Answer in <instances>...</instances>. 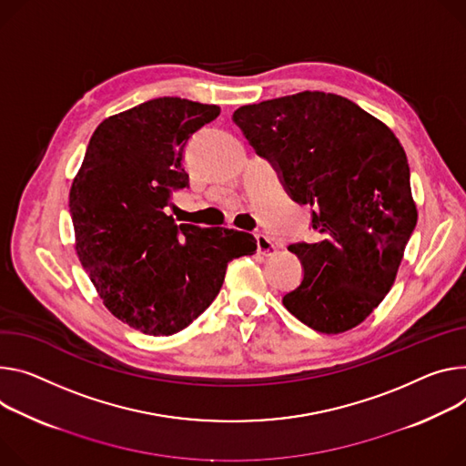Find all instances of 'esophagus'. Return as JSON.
Returning <instances> with one entry per match:
<instances>
[{"label": "esophagus", "instance_id": "1", "mask_svg": "<svg viewBox=\"0 0 466 466\" xmlns=\"http://www.w3.org/2000/svg\"><path fill=\"white\" fill-rule=\"evenodd\" d=\"M257 247H258L260 255H264V257H271V255H275V252H277L275 243L268 236H264V234H257Z\"/></svg>", "mask_w": 466, "mask_h": 466}]
</instances>
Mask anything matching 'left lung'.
Listing matches in <instances>:
<instances>
[{
    "label": "left lung",
    "mask_w": 466,
    "mask_h": 466,
    "mask_svg": "<svg viewBox=\"0 0 466 466\" xmlns=\"http://www.w3.org/2000/svg\"><path fill=\"white\" fill-rule=\"evenodd\" d=\"M232 118L291 198L310 204L319 234L288 247L305 277L284 307L323 334L357 327L390 291L418 219L400 139L351 100L321 91L241 106Z\"/></svg>",
    "instance_id": "left-lung-1"
}]
</instances>
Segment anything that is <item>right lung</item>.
<instances>
[{
	"instance_id": "right-lung-1",
	"label": "right lung",
	"mask_w": 466,
	"mask_h": 466,
	"mask_svg": "<svg viewBox=\"0 0 466 466\" xmlns=\"http://www.w3.org/2000/svg\"><path fill=\"white\" fill-rule=\"evenodd\" d=\"M219 106L163 96L111 115L95 130L68 206L76 255L102 303L122 323L171 336L219 293L227 266L257 239L234 228L177 225L165 208L187 187V139Z\"/></svg>"
}]
</instances>
